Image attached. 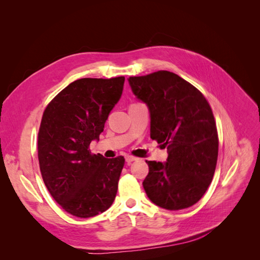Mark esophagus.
Returning <instances> with one entry per match:
<instances>
[{
	"instance_id": "1",
	"label": "esophagus",
	"mask_w": 260,
	"mask_h": 260,
	"mask_svg": "<svg viewBox=\"0 0 260 260\" xmlns=\"http://www.w3.org/2000/svg\"><path fill=\"white\" fill-rule=\"evenodd\" d=\"M138 158H137V157H135V156H131V155L125 156V162H127V164H131L132 161H135Z\"/></svg>"
}]
</instances>
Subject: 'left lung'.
I'll list each match as a JSON object with an SVG mask.
<instances>
[{
	"label": "left lung",
	"instance_id": "left-lung-1",
	"mask_svg": "<svg viewBox=\"0 0 260 260\" xmlns=\"http://www.w3.org/2000/svg\"><path fill=\"white\" fill-rule=\"evenodd\" d=\"M128 80L151 113V138L168 152L166 162L146 160L147 198L168 210L193 206L207 191L218 158V132L209 103L194 85L167 70Z\"/></svg>",
	"mask_w": 260,
	"mask_h": 260
}]
</instances>
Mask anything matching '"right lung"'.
<instances>
[{"label":"right lung","mask_w":260,"mask_h":260,"mask_svg":"<svg viewBox=\"0 0 260 260\" xmlns=\"http://www.w3.org/2000/svg\"><path fill=\"white\" fill-rule=\"evenodd\" d=\"M124 77L82 78L45 107L38 133V158L45 186L68 214L89 218L112 206L123 156L92 154L108 115L119 101Z\"/></svg>","instance_id":"1"}]
</instances>
